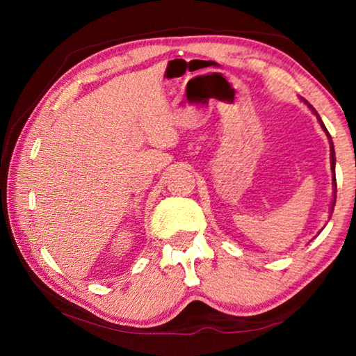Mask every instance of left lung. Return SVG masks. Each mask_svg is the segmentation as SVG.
<instances>
[{
    "label": "left lung",
    "mask_w": 356,
    "mask_h": 356,
    "mask_svg": "<svg viewBox=\"0 0 356 356\" xmlns=\"http://www.w3.org/2000/svg\"><path fill=\"white\" fill-rule=\"evenodd\" d=\"M306 102V100H305ZM306 105H308L312 111H314V114L317 116V119H318V122H321V127L325 130V134H327V136H328V140H330V144H331V170H333V184H334V200H333V207H334V204H336V176H334V161H336V159H334V147H333V141H331V136H330V134H328V130H327V127H325L323 125V122H322V119H321V116H318L317 114V111L314 110V108H312L308 102H306ZM333 207H331V212H333Z\"/></svg>",
    "instance_id": "left-lung-1"
}]
</instances>
